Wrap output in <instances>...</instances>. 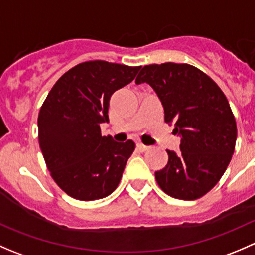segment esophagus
I'll return each mask as SVG.
<instances>
[{
  "label": "esophagus",
  "mask_w": 255,
  "mask_h": 255,
  "mask_svg": "<svg viewBox=\"0 0 255 255\" xmlns=\"http://www.w3.org/2000/svg\"><path fill=\"white\" fill-rule=\"evenodd\" d=\"M137 146H138V149H139L140 151H145V150H149V149H150V146L144 145V144H142V143H138Z\"/></svg>",
  "instance_id": "obj_1"
}]
</instances>
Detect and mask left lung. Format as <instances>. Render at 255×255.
<instances>
[{
    "label": "left lung",
    "instance_id": "obj_1",
    "mask_svg": "<svg viewBox=\"0 0 255 255\" xmlns=\"http://www.w3.org/2000/svg\"><path fill=\"white\" fill-rule=\"evenodd\" d=\"M146 82L160 99L164 121L181 135L180 151L155 171L160 189L180 200L206 195L225 174L237 139V123L227 97L204 71L190 64L143 66L135 84Z\"/></svg>",
    "mask_w": 255,
    "mask_h": 255
}]
</instances>
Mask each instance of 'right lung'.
Returning <instances> with one entry per match:
<instances>
[{
    "label": "right lung",
    "instance_id": "obj_1",
    "mask_svg": "<svg viewBox=\"0 0 255 255\" xmlns=\"http://www.w3.org/2000/svg\"><path fill=\"white\" fill-rule=\"evenodd\" d=\"M140 66L91 60L66 71L49 91L38 115V139L54 181L81 201L104 199L118 186L133 140L101 134L110 99L129 84Z\"/></svg>",
    "mask_w": 255,
    "mask_h": 255
}]
</instances>
